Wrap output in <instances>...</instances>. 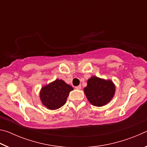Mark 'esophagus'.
<instances>
[{
  "mask_svg": "<svg viewBox=\"0 0 147 147\" xmlns=\"http://www.w3.org/2000/svg\"><path fill=\"white\" fill-rule=\"evenodd\" d=\"M81 88H82V86H81V85L77 86H76V87H75V89H80Z\"/></svg>",
  "mask_w": 147,
  "mask_h": 147,
  "instance_id": "34e87169",
  "label": "esophagus"
}]
</instances>
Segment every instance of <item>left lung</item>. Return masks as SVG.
Masks as SVG:
<instances>
[{
    "instance_id": "8db88e82",
    "label": "left lung",
    "mask_w": 147,
    "mask_h": 147,
    "mask_svg": "<svg viewBox=\"0 0 147 147\" xmlns=\"http://www.w3.org/2000/svg\"><path fill=\"white\" fill-rule=\"evenodd\" d=\"M84 93L92 105L102 106L113 98L115 86L111 80H104L93 76L88 81V86L84 88Z\"/></svg>"
}]
</instances>
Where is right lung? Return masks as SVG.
<instances>
[{"instance_id":"add662e5","label":"right lung","mask_w":147,"mask_h":147,"mask_svg":"<svg viewBox=\"0 0 147 147\" xmlns=\"http://www.w3.org/2000/svg\"><path fill=\"white\" fill-rule=\"evenodd\" d=\"M73 88L61 80L57 79L41 89L40 97L45 106L50 109H56L63 106Z\"/></svg>"}]
</instances>
